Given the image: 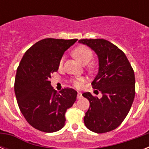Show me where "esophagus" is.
Instances as JSON below:
<instances>
[{"label": "esophagus", "mask_w": 149, "mask_h": 149, "mask_svg": "<svg viewBox=\"0 0 149 149\" xmlns=\"http://www.w3.org/2000/svg\"><path fill=\"white\" fill-rule=\"evenodd\" d=\"M82 98V93H80V92H78L77 93V99L79 100V99H81Z\"/></svg>", "instance_id": "obj_1"}]
</instances>
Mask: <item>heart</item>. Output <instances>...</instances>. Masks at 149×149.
I'll return each mask as SVG.
<instances>
[{
    "instance_id": "heart-1",
    "label": "heart",
    "mask_w": 149,
    "mask_h": 149,
    "mask_svg": "<svg viewBox=\"0 0 149 149\" xmlns=\"http://www.w3.org/2000/svg\"><path fill=\"white\" fill-rule=\"evenodd\" d=\"M72 55L74 56L75 58H77V60L83 64H86L88 63L91 60V58L93 57V53L91 50L89 49V48L86 47V46H79V47L76 48L73 52H72ZM63 63V58H62V59L60 60V63H59V65L62 66ZM84 78H77L76 79H73L72 80V84L74 85L77 88H79L80 86H82V84L84 83Z\"/></svg>"
}]
</instances>
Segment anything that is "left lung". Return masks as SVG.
I'll return each mask as SVG.
<instances>
[{"label":"left lung","mask_w":149,"mask_h":149,"mask_svg":"<svg viewBox=\"0 0 149 149\" xmlns=\"http://www.w3.org/2000/svg\"><path fill=\"white\" fill-rule=\"evenodd\" d=\"M79 43L87 45L97 56L98 72L91 84L103 95L98 98L90 92L83 93L90 101L84 124L96 133L111 132L125 120L134 101V70L125 54L108 41L80 39Z\"/></svg>","instance_id":"8db88e82"}]
</instances>
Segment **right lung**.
Returning <instances> with one entry per match:
<instances>
[{"label": "right lung", "instance_id": "add662e5", "mask_svg": "<svg viewBox=\"0 0 149 149\" xmlns=\"http://www.w3.org/2000/svg\"><path fill=\"white\" fill-rule=\"evenodd\" d=\"M77 39L45 38L27 50L17 69L15 93L20 111L29 125L41 132H58L65 113L77 100V92L65 88L58 93L49 79L65 51Z\"/></svg>", "mask_w": 149, "mask_h": 149}]
</instances>
